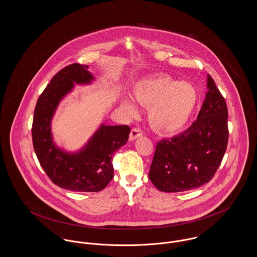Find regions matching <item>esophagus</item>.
<instances>
[{"label": "esophagus", "instance_id": "34e87169", "mask_svg": "<svg viewBox=\"0 0 257 257\" xmlns=\"http://www.w3.org/2000/svg\"><path fill=\"white\" fill-rule=\"evenodd\" d=\"M142 135H143V133L139 128H134V129H132V131L130 133V141H134V140H136L137 138L142 137Z\"/></svg>", "mask_w": 257, "mask_h": 257}]
</instances>
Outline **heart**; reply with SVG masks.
<instances>
[{
	"mask_svg": "<svg viewBox=\"0 0 257 257\" xmlns=\"http://www.w3.org/2000/svg\"><path fill=\"white\" fill-rule=\"evenodd\" d=\"M133 97L141 106L150 107L151 126L164 135L176 134L185 127L199 100L193 84L165 76L139 80L133 88ZM121 106L130 117L138 116L139 108L130 96L121 99Z\"/></svg>",
	"mask_w": 257,
	"mask_h": 257,
	"instance_id": "obj_1",
	"label": "heart"
}]
</instances>
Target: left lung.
I'll return each instance as SVG.
<instances>
[{"label": "left lung", "mask_w": 257, "mask_h": 257, "mask_svg": "<svg viewBox=\"0 0 257 257\" xmlns=\"http://www.w3.org/2000/svg\"><path fill=\"white\" fill-rule=\"evenodd\" d=\"M204 103L191 127L160 141L149 178L163 192H181L211 181L226 151V103L210 75Z\"/></svg>", "instance_id": "8db88e82"}]
</instances>
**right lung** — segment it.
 <instances>
[{"label": "right lung", "instance_id": "right-lung-1", "mask_svg": "<svg viewBox=\"0 0 257 257\" xmlns=\"http://www.w3.org/2000/svg\"><path fill=\"white\" fill-rule=\"evenodd\" d=\"M93 81L88 66L76 63L65 67L52 77L34 111L32 138L39 162L53 183L71 191L97 192L106 187L113 178L112 156L127 143L131 130L127 125L102 123L77 151L56 145L51 122L61 101L76 84L90 85Z\"/></svg>", "mask_w": 257, "mask_h": 257}]
</instances>
